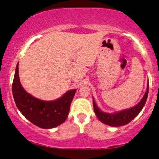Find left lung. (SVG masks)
I'll return each mask as SVG.
<instances>
[{
	"label": "left lung",
	"instance_id": "8db88e82",
	"mask_svg": "<svg viewBox=\"0 0 159 159\" xmlns=\"http://www.w3.org/2000/svg\"><path fill=\"white\" fill-rule=\"evenodd\" d=\"M149 93V81L147 82V88L145 94H144L143 97L142 98L141 101L140 102L138 105L132 107L130 109H127V110H124L120 111L118 113H115V114H107L102 111L97 107L96 102H95L94 98H93V108L95 114L98 119L103 123L106 124V125H110V126H121V125H126L129 123H130L132 120L142 110L144 105H145L146 101H147V96H148Z\"/></svg>",
	"mask_w": 159,
	"mask_h": 159
}]
</instances>
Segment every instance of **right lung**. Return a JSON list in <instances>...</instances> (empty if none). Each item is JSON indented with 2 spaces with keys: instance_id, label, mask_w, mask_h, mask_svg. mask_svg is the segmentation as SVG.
<instances>
[{
  "instance_id": "obj_1",
  "label": "right lung",
  "mask_w": 159,
  "mask_h": 159,
  "mask_svg": "<svg viewBox=\"0 0 159 159\" xmlns=\"http://www.w3.org/2000/svg\"><path fill=\"white\" fill-rule=\"evenodd\" d=\"M76 90H69L54 101L38 99L24 90L19 77V63L12 82V94L20 112L34 125L43 129L58 126L66 120Z\"/></svg>"
}]
</instances>
